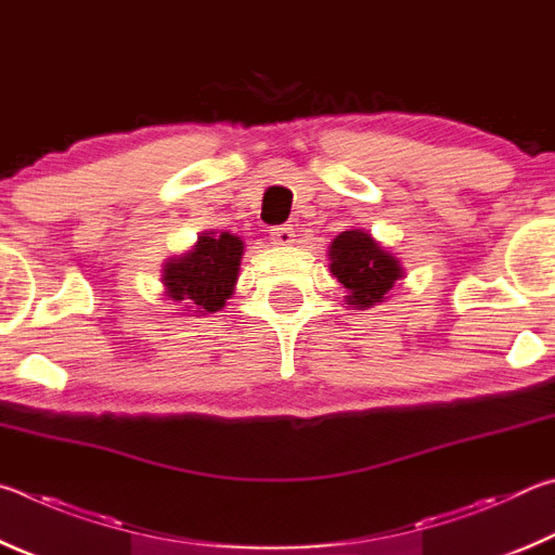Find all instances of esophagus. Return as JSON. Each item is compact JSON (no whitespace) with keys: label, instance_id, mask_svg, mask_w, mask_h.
Listing matches in <instances>:
<instances>
[{"label":"esophagus","instance_id":"esophagus-1","mask_svg":"<svg viewBox=\"0 0 555 555\" xmlns=\"http://www.w3.org/2000/svg\"><path fill=\"white\" fill-rule=\"evenodd\" d=\"M270 238L275 241L278 246H293V243L297 241L293 227H275V229H270Z\"/></svg>","mask_w":555,"mask_h":555}]
</instances>
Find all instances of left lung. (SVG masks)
<instances>
[{
    "label": "left lung",
    "mask_w": 555,
    "mask_h": 555,
    "mask_svg": "<svg viewBox=\"0 0 555 555\" xmlns=\"http://www.w3.org/2000/svg\"><path fill=\"white\" fill-rule=\"evenodd\" d=\"M328 270L344 287V299L353 309L387 302L390 289L404 278L402 260L385 248L371 231H341L328 246Z\"/></svg>",
    "instance_id": "left-lung-1"
}]
</instances>
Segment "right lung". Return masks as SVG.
Returning <instances> with one entry per match:
<instances>
[{
  "label": "right lung",
  "mask_w": 555,
  "mask_h": 555,
  "mask_svg": "<svg viewBox=\"0 0 555 555\" xmlns=\"http://www.w3.org/2000/svg\"><path fill=\"white\" fill-rule=\"evenodd\" d=\"M241 236L231 231H202L190 250L163 262L165 299L180 305L182 314H214L236 289L243 258Z\"/></svg>",
  "instance_id": "add662e5"
}]
</instances>
